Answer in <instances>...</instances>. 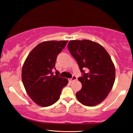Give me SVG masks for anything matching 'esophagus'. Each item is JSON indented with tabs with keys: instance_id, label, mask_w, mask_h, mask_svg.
I'll list each match as a JSON object with an SVG mask.
<instances>
[{
	"instance_id": "34e87169",
	"label": "esophagus",
	"mask_w": 133,
	"mask_h": 133,
	"mask_svg": "<svg viewBox=\"0 0 133 133\" xmlns=\"http://www.w3.org/2000/svg\"><path fill=\"white\" fill-rule=\"evenodd\" d=\"M76 80H77V77H76V76H73L71 79H70L68 80V81H69V82H72L75 81H76Z\"/></svg>"
}]
</instances>
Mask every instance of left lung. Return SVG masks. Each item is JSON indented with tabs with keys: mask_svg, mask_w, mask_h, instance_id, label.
Wrapping results in <instances>:
<instances>
[{
	"mask_svg": "<svg viewBox=\"0 0 133 133\" xmlns=\"http://www.w3.org/2000/svg\"><path fill=\"white\" fill-rule=\"evenodd\" d=\"M68 48L83 73L78 79L82 87L76 94L77 100L86 106L99 104L115 81V66L110 56L101 45L89 40L70 41Z\"/></svg>",
	"mask_w": 133,
	"mask_h": 133,
	"instance_id": "left-lung-1",
	"label": "left lung"
}]
</instances>
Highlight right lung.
<instances>
[{"label":"right lung","mask_w":133,"mask_h":133,"mask_svg":"<svg viewBox=\"0 0 133 133\" xmlns=\"http://www.w3.org/2000/svg\"><path fill=\"white\" fill-rule=\"evenodd\" d=\"M68 41H50L40 43L32 49L22 70V80L25 90L34 102L45 107L56 103L62 90L68 84L66 78L54 75L57 56Z\"/></svg>","instance_id":"1"}]
</instances>
